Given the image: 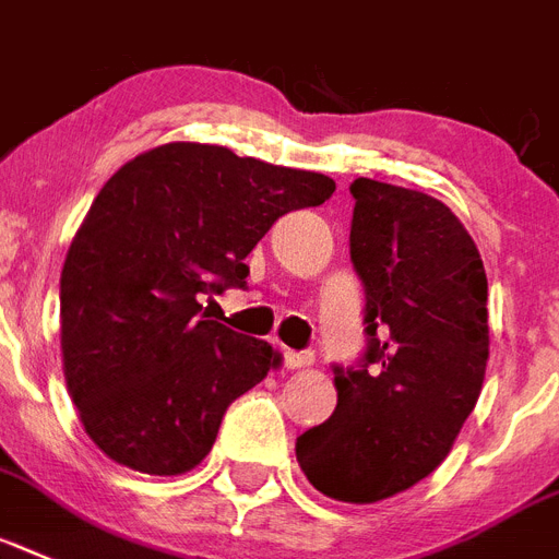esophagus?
Segmentation results:
<instances>
[{
    "mask_svg": "<svg viewBox=\"0 0 559 559\" xmlns=\"http://www.w3.org/2000/svg\"><path fill=\"white\" fill-rule=\"evenodd\" d=\"M283 362L285 368H306L313 362L311 352H290V348H283Z\"/></svg>",
    "mask_w": 559,
    "mask_h": 559,
    "instance_id": "1",
    "label": "esophagus"
}]
</instances>
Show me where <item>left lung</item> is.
Listing matches in <instances>:
<instances>
[{
	"label": "left lung",
	"instance_id": "obj_1",
	"mask_svg": "<svg viewBox=\"0 0 559 559\" xmlns=\"http://www.w3.org/2000/svg\"><path fill=\"white\" fill-rule=\"evenodd\" d=\"M352 262L366 288V348L334 366L336 408L297 440L322 495L377 502L435 472L477 405L488 283L463 223L428 193L352 182Z\"/></svg>",
	"mask_w": 559,
	"mask_h": 559
}]
</instances>
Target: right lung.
I'll use <instances>...</instances> for the list:
<instances>
[{
	"mask_svg": "<svg viewBox=\"0 0 559 559\" xmlns=\"http://www.w3.org/2000/svg\"><path fill=\"white\" fill-rule=\"evenodd\" d=\"M334 179L170 142L96 193L62 280L64 380L87 437L119 465L182 474L211 451L228 405L280 362L265 340L207 320L200 299L246 288V257Z\"/></svg>",
	"mask_w": 559,
	"mask_h": 559,
	"instance_id": "obj_1",
	"label": "right lung"
}]
</instances>
